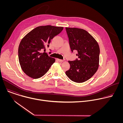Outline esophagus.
Instances as JSON below:
<instances>
[{
    "label": "esophagus",
    "mask_w": 123,
    "mask_h": 123,
    "mask_svg": "<svg viewBox=\"0 0 123 123\" xmlns=\"http://www.w3.org/2000/svg\"><path fill=\"white\" fill-rule=\"evenodd\" d=\"M57 59V60H58V61L61 62H63V61H64V60H61V59Z\"/></svg>",
    "instance_id": "esophagus-1"
}]
</instances>
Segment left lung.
<instances>
[{"instance_id": "8db88e82", "label": "left lung", "mask_w": 123, "mask_h": 123, "mask_svg": "<svg viewBox=\"0 0 123 123\" xmlns=\"http://www.w3.org/2000/svg\"><path fill=\"white\" fill-rule=\"evenodd\" d=\"M69 44L73 52L76 50L78 59L68 61L70 68L66 75L76 83H83L90 79L99 67L100 48L96 40L82 29L66 28Z\"/></svg>"}]
</instances>
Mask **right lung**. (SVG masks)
<instances>
[{
    "label": "right lung",
    "instance_id": "add662e5",
    "mask_svg": "<svg viewBox=\"0 0 123 123\" xmlns=\"http://www.w3.org/2000/svg\"><path fill=\"white\" fill-rule=\"evenodd\" d=\"M63 30L62 27L39 26L22 39L18 47V59L22 69L28 76L37 79L48 72L55 60L41 51L46 50L51 39Z\"/></svg>",
    "mask_w": 123,
    "mask_h": 123
}]
</instances>
